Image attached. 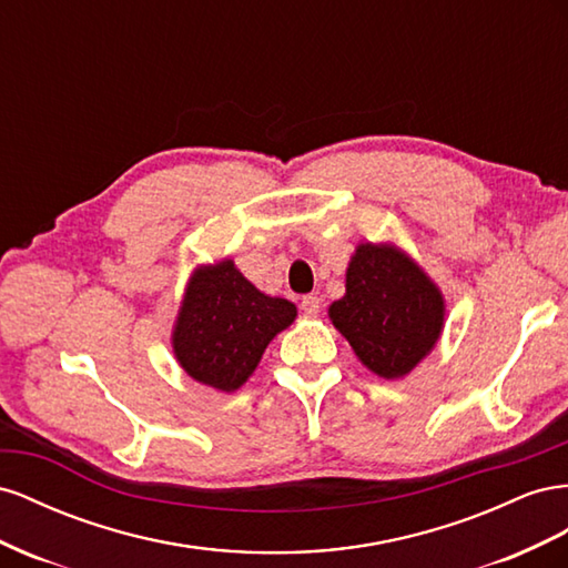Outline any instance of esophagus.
Listing matches in <instances>:
<instances>
[{
	"mask_svg": "<svg viewBox=\"0 0 568 568\" xmlns=\"http://www.w3.org/2000/svg\"><path fill=\"white\" fill-rule=\"evenodd\" d=\"M302 312L306 316H316L321 312V300L316 295H304L302 297Z\"/></svg>",
	"mask_w": 568,
	"mask_h": 568,
	"instance_id": "obj_1",
	"label": "esophagus"
}]
</instances>
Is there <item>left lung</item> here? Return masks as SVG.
Returning <instances> with one entry per match:
<instances>
[{
  "mask_svg": "<svg viewBox=\"0 0 568 568\" xmlns=\"http://www.w3.org/2000/svg\"><path fill=\"white\" fill-rule=\"evenodd\" d=\"M333 326L381 378H402L433 349L443 331V295L409 256L387 245H359L347 268V293L331 304Z\"/></svg>",
  "mask_w": 568,
  "mask_h": 568,
  "instance_id": "obj_1",
  "label": "left lung"
}]
</instances>
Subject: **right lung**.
<instances>
[{
	"mask_svg": "<svg viewBox=\"0 0 568 568\" xmlns=\"http://www.w3.org/2000/svg\"><path fill=\"white\" fill-rule=\"evenodd\" d=\"M295 316L293 302L258 293L229 258L194 271L173 331V352L187 376L233 393Z\"/></svg>",
	"mask_w": 568,
	"mask_h": 568,
	"instance_id": "right-lung-1",
	"label": "right lung"
}]
</instances>
